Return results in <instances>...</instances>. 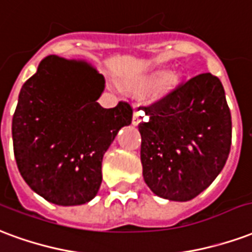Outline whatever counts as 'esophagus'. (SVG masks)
<instances>
[{"label":"esophagus","instance_id":"obj_1","mask_svg":"<svg viewBox=\"0 0 252 252\" xmlns=\"http://www.w3.org/2000/svg\"><path fill=\"white\" fill-rule=\"evenodd\" d=\"M142 118H144V113H142V111H134L131 124H133L134 126H138V125L142 122Z\"/></svg>","mask_w":252,"mask_h":252}]
</instances>
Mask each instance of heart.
<instances>
[{
	"instance_id": "heart-1",
	"label": "heart",
	"mask_w": 252,
	"mask_h": 252,
	"mask_svg": "<svg viewBox=\"0 0 252 252\" xmlns=\"http://www.w3.org/2000/svg\"><path fill=\"white\" fill-rule=\"evenodd\" d=\"M180 83L179 75L174 72H169L164 75L162 71H152V72L135 75L125 80V87L130 93H144L149 88H154L156 96H164L173 91Z\"/></svg>"
}]
</instances>
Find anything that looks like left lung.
Wrapping results in <instances>:
<instances>
[{
  "label": "left lung",
  "mask_w": 252,
  "mask_h": 252,
  "mask_svg": "<svg viewBox=\"0 0 252 252\" xmlns=\"http://www.w3.org/2000/svg\"><path fill=\"white\" fill-rule=\"evenodd\" d=\"M144 180L154 194L188 201L212 184L228 158L232 122L219 78L200 73L144 107Z\"/></svg>",
  "instance_id": "left-lung-1"
}]
</instances>
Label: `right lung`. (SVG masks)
Instances as JSON below:
<instances>
[{
    "label": "right lung",
    "mask_w": 252,
    "mask_h": 252,
    "mask_svg": "<svg viewBox=\"0 0 252 252\" xmlns=\"http://www.w3.org/2000/svg\"><path fill=\"white\" fill-rule=\"evenodd\" d=\"M104 78L84 60L51 55L24 83L13 115V150L33 192L58 205L93 200L102 184V159L115 135L131 124L126 102H96Z\"/></svg>",
    "instance_id": "obj_1"
}]
</instances>
